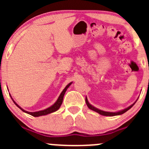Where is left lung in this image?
<instances>
[{"label": "left lung", "mask_w": 149, "mask_h": 149, "mask_svg": "<svg viewBox=\"0 0 149 149\" xmlns=\"http://www.w3.org/2000/svg\"><path fill=\"white\" fill-rule=\"evenodd\" d=\"M137 100H136V101H137ZM136 101L135 102L133 103V104L130 105V106L127 107V108H125V109H122V110H120V111H118V112H105V111L101 110V109H97V107H94V106H93V105H91V104L88 102V99H87V97H86V104L87 107H88L90 109H91V110H93V111H94V112H97V113H99V114H100V115H104V116H115V115H122V114L125 113V112H127V110H129V109H130V108H131L132 107H133V105L135 104V103L136 102Z\"/></svg>", "instance_id": "1"}]
</instances>
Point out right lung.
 Wrapping results in <instances>:
<instances>
[{"mask_svg": "<svg viewBox=\"0 0 149 149\" xmlns=\"http://www.w3.org/2000/svg\"><path fill=\"white\" fill-rule=\"evenodd\" d=\"M73 82H70V83H69L68 84L67 86L65 87V88H64L62 92L61 93V94H60V96L58 97V100H57V101L55 102V103L53 104L52 105V106H50L49 107L47 108V109H43V110H40V111H37V112H28V111H26L24 110V109H22V107H21L19 105H18L16 103V102L14 101V100H13V98H12L11 97V99L12 100H13V102H14L15 104L16 105V106L18 107L20 109H22V111H23L24 112H25V113H27L29 114V115H31V116H34V117H40V116H42V115H48V114H50L52 113V112H55V111L58 110V109H59L60 107H61V104H62V102H63V97H64V94H65L66 90L68 89V88L69 86H70V84H71Z\"/></svg>", "mask_w": 149, "mask_h": 149, "instance_id": "1", "label": "right lung"}]
</instances>
